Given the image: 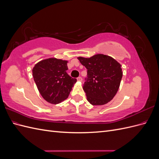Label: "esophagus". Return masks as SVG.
Returning a JSON list of instances; mask_svg holds the SVG:
<instances>
[{
  "mask_svg": "<svg viewBox=\"0 0 159 159\" xmlns=\"http://www.w3.org/2000/svg\"><path fill=\"white\" fill-rule=\"evenodd\" d=\"M77 81H82V78H81V77H78V78H77Z\"/></svg>",
  "mask_w": 159,
  "mask_h": 159,
  "instance_id": "obj_1",
  "label": "esophagus"
}]
</instances>
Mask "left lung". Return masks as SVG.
<instances>
[{
  "label": "left lung",
  "instance_id": "8db88e82",
  "mask_svg": "<svg viewBox=\"0 0 159 159\" xmlns=\"http://www.w3.org/2000/svg\"><path fill=\"white\" fill-rule=\"evenodd\" d=\"M78 59L88 70L84 90L89 103L102 105L112 100L121 84V65L112 57L102 54Z\"/></svg>",
  "mask_w": 159,
  "mask_h": 159
}]
</instances>
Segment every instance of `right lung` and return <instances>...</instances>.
<instances>
[{"label": "right lung", "instance_id": "right-lung-1", "mask_svg": "<svg viewBox=\"0 0 159 159\" xmlns=\"http://www.w3.org/2000/svg\"><path fill=\"white\" fill-rule=\"evenodd\" d=\"M68 61L50 57L38 61L32 75L42 97L52 104L60 103L68 98L77 80L66 73Z\"/></svg>", "mask_w": 159, "mask_h": 159}]
</instances>
